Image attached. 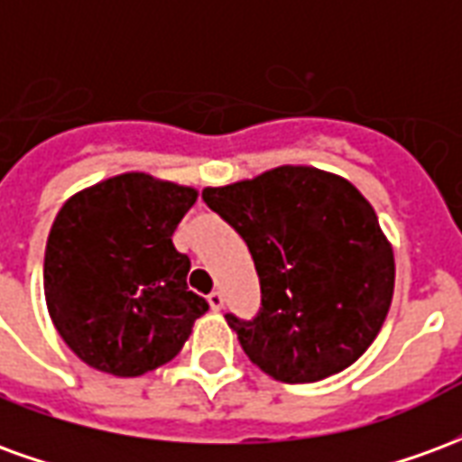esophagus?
Masks as SVG:
<instances>
[{
	"label": "esophagus",
	"mask_w": 462,
	"mask_h": 462,
	"mask_svg": "<svg viewBox=\"0 0 462 462\" xmlns=\"http://www.w3.org/2000/svg\"><path fill=\"white\" fill-rule=\"evenodd\" d=\"M208 304H210L212 311H220L222 304H225V300H222L220 291H210V294H208Z\"/></svg>",
	"instance_id": "obj_1"
}]
</instances>
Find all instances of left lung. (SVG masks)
I'll use <instances>...</instances> for the list:
<instances>
[{
	"instance_id": "1",
	"label": "left lung",
	"mask_w": 462,
	"mask_h": 462,
	"mask_svg": "<svg viewBox=\"0 0 462 462\" xmlns=\"http://www.w3.org/2000/svg\"><path fill=\"white\" fill-rule=\"evenodd\" d=\"M202 200L247 242L260 277L257 317H225L252 364L284 383H311L371 346L391 307L396 262L371 202L351 182L280 165L205 188Z\"/></svg>"
}]
</instances>
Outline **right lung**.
<instances>
[{
    "label": "right lung",
    "instance_id": "1",
    "mask_svg": "<svg viewBox=\"0 0 462 462\" xmlns=\"http://www.w3.org/2000/svg\"><path fill=\"white\" fill-rule=\"evenodd\" d=\"M195 200V188L123 172L64 202L46 240V310L84 364L128 378L178 356L208 311L172 245Z\"/></svg>",
    "mask_w": 462,
    "mask_h": 462
}]
</instances>
